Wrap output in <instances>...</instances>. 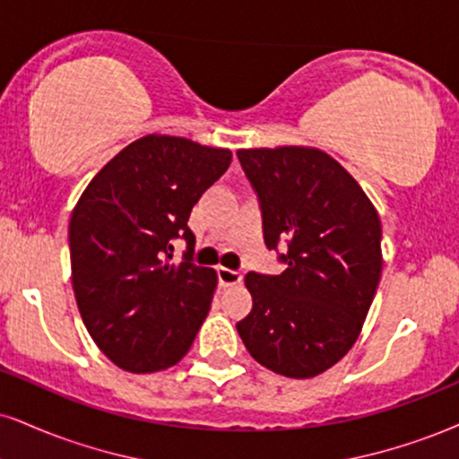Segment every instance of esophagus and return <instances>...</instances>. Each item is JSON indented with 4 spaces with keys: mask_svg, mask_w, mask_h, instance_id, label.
<instances>
[{
    "mask_svg": "<svg viewBox=\"0 0 459 459\" xmlns=\"http://www.w3.org/2000/svg\"><path fill=\"white\" fill-rule=\"evenodd\" d=\"M218 280H220V286H235L244 280V273L233 272V269H226V267H218Z\"/></svg>",
    "mask_w": 459,
    "mask_h": 459,
    "instance_id": "obj_1",
    "label": "esophagus"
}]
</instances>
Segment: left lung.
I'll return each instance as SVG.
<instances>
[{"label":"left lung","mask_w":459,"mask_h":459,"mask_svg":"<svg viewBox=\"0 0 459 459\" xmlns=\"http://www.w3.org/2000/svg\"><path fill=\"white\" fill-rule=\"evenodd\" d=\"M258 195L264 244H286L280 275L250 272L252 310L237 323L261 366L312 378L361 333L383 269L380 218L338 160L314 147L239 149Z\"/></svg>","instance_id":"8db88e82"}]
</instances>
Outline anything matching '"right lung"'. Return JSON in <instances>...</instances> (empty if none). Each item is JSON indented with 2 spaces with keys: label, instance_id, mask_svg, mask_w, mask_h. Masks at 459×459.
<instances>
[{
  "label": "right lung",
  "instance_id": "add662e5",
  "mask_svg": "<svg viewBox=\"0 0 459 459\" xmlns=\"http://www.w3.org/2000/svg\"><path fill=\"white\" fill-rule=\"evenodd\" d=\"M230 158V149L147 134L104 164L76 203L68 230L76 306L121 369L175 366L207 318L218 275L192 263L187 218ZM177 236L188 241L181 264L169 261Z\"/></svg>",
  "mask_w": 459,
  "mask_h": 459
}]
</instances>
